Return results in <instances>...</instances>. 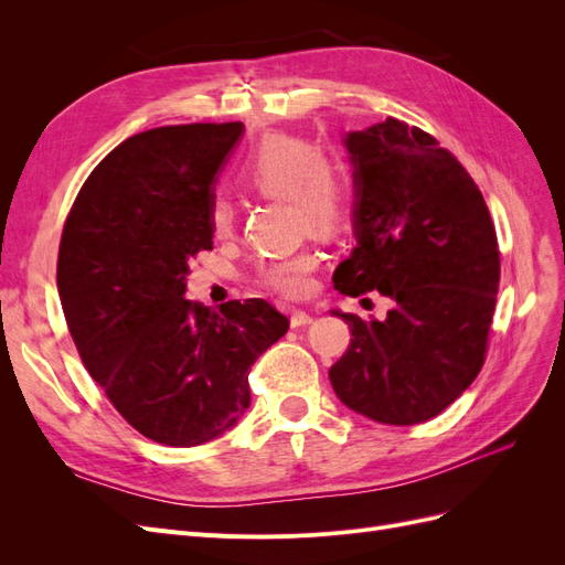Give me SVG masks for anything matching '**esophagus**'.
Listing matches in <instances>:
<instances>
[{"mask_svg": "<svg viewBox=\"0 0 565 565\" xmlns=\"http://www.w3.org/2000/svg\"><path fill=\"white\" fill-rule=\"evenodd\" d=\"M289 322H292V328H306V324L313 322V316L306 313V311H292V318H289Z\"/></svg>", "mask_w": 565, "mask_h": 565, "instance_id": "obj_1", "label": "esophagus"}]
</instances>
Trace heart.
I'll list each match as a JSON object with an SVG mask.
<instances>
[{
	"label": "heart",
	"instance_id": "heart-1",
	"mask_svg": "<svg viewBox=\"0 0 565 565\" xmlns=\"http://www.w3.org/2000/svg\"><path fill=\"white\" fill-rule=\"evenodd\" d=\"M237 185L252 198L280 200L295 207L297 226L318 237L347 231L353 216V188L339 162L292 134H268L237 169ZM210 231L218 241L233 233V210L216 200L210 207ZM318 256L303 247L259 266L256 278L273 292L297 299L311 292Z\"/></svg>",
	"mask_w": 565,
	"mask_h": 565
}]
</instances>
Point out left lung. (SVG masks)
Returning a JSON list of instances; mask_svg holds the SVG:
<instances>
[{
	"label": "left lung",
	"instance_id": "1",
	"mask_svg": "<svg viewBox=\"0 0 565 565\" xmlns=\"http://www.w3.org/2000/svg\"><path fill=\"white\" fill-rule=\"evenodd\" d=\"M355 247L334 270L341 295L377 289L384 320L337 313L351 328L330 367L339 401L374 422L409 426L440 415L486 363L500 287L488 204L431 134L396 117L351 131Z\"/></svg>",
	"mask_w": 565,
	"mask_h": 565
}]
</instances>
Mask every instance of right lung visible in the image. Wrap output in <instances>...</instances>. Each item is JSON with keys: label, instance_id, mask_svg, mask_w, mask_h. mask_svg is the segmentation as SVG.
<instances>
[{"label": "right lung", "instance_id": "obj_1", "mask_svg": "<svg viewBox=\"0 0 565 565\" xmlns=\"http://www.w3.org/2000/svg\"><path fill=\"white\" fill-rule=\"evenodd\" d=\"M241 134L243 122H195L129 136L63 226L56 282L82 363L162 446H202L235 426L254 361L289 328L264 299L218 311L183 299L188 262L212 249V185Z\"/></svg>", "mask_w": 565, "mask_h": 565}]
</instances>
